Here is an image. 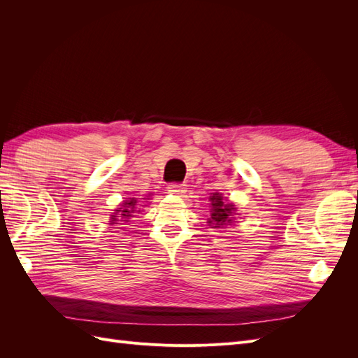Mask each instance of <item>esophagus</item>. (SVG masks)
Listing matches in <instances>:
<instances>
[{
  "instance_id": "1",
  "label": "esophagus",
  "mask_w": 358,
  "mask_h": 358,
  "mask_svg": "<svg viewBox=\"0 0 358 358\" xmlns=\"http://www.w3.org/2000/svg\"><path fill=\"white\" fill-rule=\"evenodd\" d=\"M167 189H169V192L175 194V196H183V194H187V187L180 185V183H170Z\"/></svg>"
}]
</instances>
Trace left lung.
<instances>
[{
	"label": "left lung",
	"mask_w": 358,
	"mask_h": 358,
	"mask_svg": "<svg viewBox=\"0 0 358 358\" xmlns=\"http://www.w3.org/2000/svg\"><path fill=\"white\" fill-rule=\"evenodd\" d=\"M210 204H212V213L210 218L208 220V224L212 225V229H224V225L233 222L234 215V204L224 201L222 194L213 192L210 196Z\"/></svg>",
	"instance_id": "1"
}]
</instances>
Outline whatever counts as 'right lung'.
I'll use <instances>...</instances> for the list:
<instances>
[{
    "mask_svg": "<svg viewBox=\"0 0 358 358\" xmlns=\"http://www.w3.org/2000/svg\"><path fill=\"white\" fill-rule=\"evenodd\" d=\"M140 206H145V204H142V200H137V199H128V200H125L121 204V208H117L113 212L110 224H117L116 221H127V220H129L136 212H140L138 210Z\"/></svg>",
    "mask_w": 358,
    "mask_h": 358,
    "instance_id": "right-lung-1",
    "label": "right lung"
}]
</instances>
